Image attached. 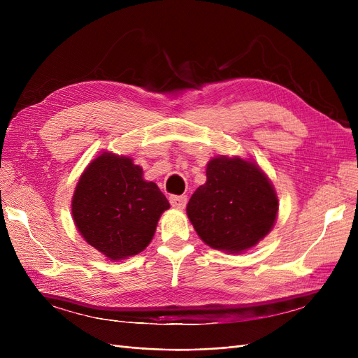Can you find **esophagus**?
I'll use <instances>...</instances> for the list:
<instances>
[{
	"mask_svg": "<svg viewBox=\"0 0 358 358\" xmlns=\"http://www.w3.org/2000/svg\"><path fill=\"white\" fill-rule=\"evenodd\" d=\"M169 203H171L173 208L176 209H184L187 204V196H169Z\"/></svg>",
	"mask_w": 358,
	"mask_h": 358,
	"instance_id": "obj_1",
	"label": "esophagus"
}]
</instances>
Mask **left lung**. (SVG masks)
I'll list each match as a JSON object with an SVG mask.
<instances>
[{"label":"left lung","instance_id":"8db88e82","mask_svg":"<svg viewBox=\"0 0 358 358\" xmlns=\"http://www.w3.org/2000/svg\"><path fill=\"white\" fill-rule=\"evenodd\" d=\"M208 181L187 204L197 235L209 247L242 252L273 228L278 200L261 169L241 158H215L206 169Z\"/></svg>","mask_w":358,"mask_h":358}]
</instances>
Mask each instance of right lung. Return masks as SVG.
I'll return each instance as SVG.
<instances>
[{"label": "right lung", "mask_w": 358, "mask_h": 358, "mask_svg": "<svg viewBox=\"0 0 358 358\" xmlns=\"http://www.w3.org/2000/svg\"><path fill=\"white\" fill-rule=\"evenodd\" d=\"M127 157L101 154L81 176L72 197L75 227L91 247L110 259L143 251L169 208L158 185Z\"/></svg>", "instance_id": "1"}]
</instances>
